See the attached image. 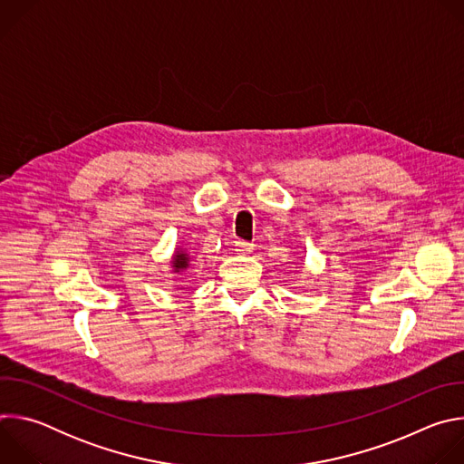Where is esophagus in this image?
Segmentation results:
<instances>
[{
	"instance_id": "esophagus-1",
	"label": "esophagus",
	"mask_w": 464,
	"mask_h": 464,
	"mask_svg": "<svg viewBox=\"0 0 464 464\" xmlns=\"http://www.w3.org/2000/svg\"><path fill=\"white\" fill-rule=\"evenodd\" d=\"M235 247H237V251L242 253V255H247V253L253 251V244H251V242H246V240H237V242H235Z\"/></svg>"
}]
</instances>
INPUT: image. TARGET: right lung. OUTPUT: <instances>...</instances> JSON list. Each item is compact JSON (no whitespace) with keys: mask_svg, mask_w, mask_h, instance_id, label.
Masks as SVG:
<instances>
[{"mask_svg":"<svg viewBox=\"0 0 464 464\" xmlns=\"http://www.w3.org/2000/svg\"><path fill=\"white\" fill-rule=\"evenodd\" d=\"M172 264H174V272H179V270L188 268V255L183 253V251L176 253L174 258H172Z\"/></svg>","mask_w":464,"mask_h":464,"instance_id":"right-lung-1","label":"right lung"}]
</instances>
